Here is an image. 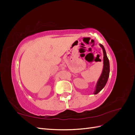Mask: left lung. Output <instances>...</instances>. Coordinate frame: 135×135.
I'll list each match as a JSON object with an SVG mask.
<instances>
[{
  "label": "left lung",
  "mask_w": 135,
  "mask_h": 135,
  "mask_svg": "<svg viewBox=\"0 0 135 135\" xmlns=\"http://www.w3.org/2000/svg\"><path fill=\"white\" fill-rule=\"evenodd\" d=\"M100 46L102 48V49H103L104 54V68L103 72H102V74L100 77L99 80L97 81L96 90L94 92V94H95V95L97 94L100 91H101V89L105 87V85L107 84V82L108 80L110 71L109 61L107 56V53H106L105 48L103 45L100 44Z\"/></svg>",
  "instance_id": "obj_1"
}]
</instances>
